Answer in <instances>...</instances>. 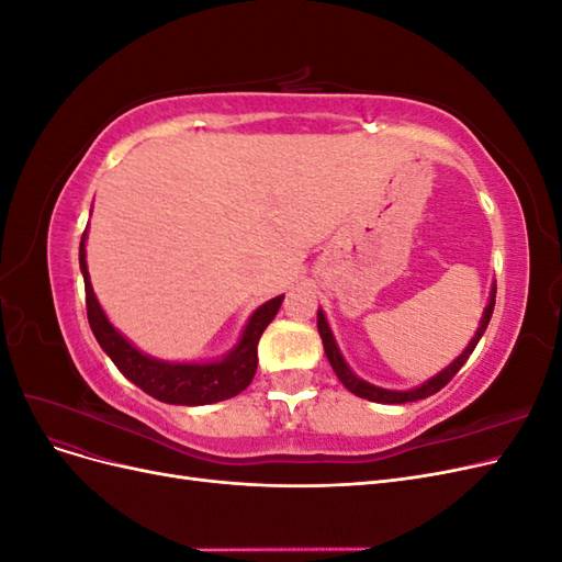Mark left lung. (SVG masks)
<instances>
[{
    "label": "left lung",
    "mask_w": 562,
    "mask_h": 562,
    "mask_svg": "<svg viewBox=\"0 0 562 562\" xmlns=\"http://www.w3.org/2000/svg\"><path fill=\"white\" fill-rule=\"evenodd\" d=\"M495 295H497V283H492L487 307L483 310V316H481V326H479V330H475V335L471 337V342L467 345V349H464L462 353H459L450 366H446L443 370H440L438 375H434V378H429L427 382H422L419 386L407 389V391L382 389V386H375V384H370V382L361 380V378L356 375V372L347 366L342 351H339V347H337V342H335V335H333V330H330V326H328V318H326V314H323V310H318L316 326H318V335H321V339H323V349H326V356H328V361H330V366H333V370H335V375L339 378V382H342V384L351 391V394H356L359 398L375 401V403H411V401H419V398H429L431 394H436V391L443 389V386L457 375L459 368H462V366L469 361V356L473 353L475 345L481 342V337H483V333H485V328H487L492 310H495Z\"/></svg>",
    "instance_id": "1"
}]
</instances>
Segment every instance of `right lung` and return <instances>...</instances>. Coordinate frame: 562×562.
I'll use <instances>...</instances> for the list:
<instances>
[{
    "label": "right lung",
    "mask_w": 562,
    "mask_h": 562,
    "mask_svg": "<svg viewBox=\"0 0 562 562\" xmlns=\"http://www.w3.org/2000/svg\"><path fill=\"white\" fill-rule=\"evenodd\" d=\"M79 267L83 274V288H87V314L98 345L103 347L119 372L135 386H140L145 394L171 405H209L241 394L250 384L255 370H258V342L265 328L274 321L283 295L260 304L252 312L246 328L241 330L239 342L223 359L203 363L161 361L128 342L100 307L87 267V229H83L79 244Z\"/></svg>",
    "instance_id": "add662e5"
}]
</instances>
